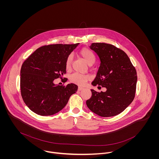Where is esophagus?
<instances>
[{
  "label": "esophagus",
  "mask_w": 159,
  "mask_h": 159,
  "mask_svg": "<svg viewBox=\"0 0 159 159\" xmlns=\"http://www.w3.org/2000/svg\"><path fill=\"white\" fill-rule=\"evenodd\" d=\"M82 89H83V88L80 87V86H79V87H78V90L79 91H81Z\"/></svg>",
  "instance_id": "34e87169"
}]
</instances>
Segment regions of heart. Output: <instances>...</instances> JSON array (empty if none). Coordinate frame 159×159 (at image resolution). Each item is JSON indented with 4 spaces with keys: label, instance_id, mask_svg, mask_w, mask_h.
I'll list each match as a JSON object with an SVG mask.
<instances>
[{
    "label": "heart",
    "instance_id": "1",
    "mask_svg": "<svg viewBox=\"0 0 159 159\" xmlns=\"http://www.w3.org/2000/svg\"><path fill=\"white\" fill-rule=\"evenodd\" d=\"M80 54L81 56V57L84 59V60L86 62V63L89 66H92L94 64L95 62V56L94 53L91 51V49L84 48H83L80 52ZM73 60V57L71 54H70L66 59V69H70L71 67V62ZM90 80V76L88 75H81L79 73H73L71 75L70 77V80L71 83H73L75 84H78V85H84L86 82Z\"/></svg>",
    "mask_w": 159,
    "mask_h": 159
}]
</instances>
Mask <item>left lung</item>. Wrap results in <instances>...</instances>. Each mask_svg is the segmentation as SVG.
I'll return each instance as SVG.
<instances>
[{"label": "left lung", "mask_w": 159, "mask_h": 159, "mask_svg": "<svg viewBox=\"0 0 159 159\" xmlns=\"http://www.w3.org/2000/svg\"><path fill=\"white\" fill-rule=\"evenodd\" d=\"M89 48L97 54L100 61L92 85L101 86L107 91L97 92L91 89L92 96L86 101L87 107L91 111L102 117L116 116L134 99L136 70L127 54L114 46L93 43Z\"/></svg>", "instance_id": "obj_1"}]
</instances>
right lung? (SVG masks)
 <instances>
[{
	"mask_svg": "<svg viewBox=\"0 0 159 159\" xmlns=\"http://www.w3.org/2000/svg\"><path fill=\"white\" fill-rule=\"evenodd\" d=\"M78 45L43 46L24 62L20 72L21 92L24 103L31 111L40 116L57 113L76 92V84L61 86L55 84L54 81L66 73V59Z\"/></svg>",
	"mask_w": 159,
	"mask_h": 159,
	"instance_id": "add662e5",
	"label": "right lung"
}]
</instances>
